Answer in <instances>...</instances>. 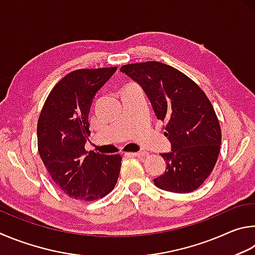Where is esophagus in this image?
<instances>
[{"label":"esophagus","instance_id":"esophagus-1","mask_svg":"<svg viewBox=\"0 0 255 255\" xmlns=\"http://www.w3.org/2000/svg\"><path fill=\"white\" fill-rule=\"evenodd\" d=\"M127 154L128 157H145V155H148L149 153L146 152V151H142V152H128Z\"/></svg>","mask_w":255,"mask_h":255}]
</instances>
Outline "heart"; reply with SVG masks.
Here are the masks:
<instances>
[{
  "instance_id": "b5f03b06",
  "label": "heart",
  "mask_w": 255,
  "mask_h": 255,
  "mask_svg": "<svg viewBox=\"0 0 255 255\" xmlns=\"http://www.w3.org/2000/svg\"><path fill=\"white\" fill-rule=\"evenodd\" d=\"M132 85H135V84H128V85H127V86H132Z\"/></svg>"
}]
</instances>
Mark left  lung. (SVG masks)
<instances>
[{"instance_id": "8db88e82", "label": "left lung", "mask_w": 255, "mask_h": 255, "mask_svg": "<svg viewBox=\"0 0 255 255\" xmlns=\"http://www.w3.org/2000/svg\"><path fill=\"white\" fill-rule=\"evenodd\" d=\"M121 71L141 85L155 116L166 122L172 151L161 154L167 168L154 185L178 194L196 190L211 175L221 149V125L211 101L193 79L162 62H135Z\"/></svg>"}]
</instances>
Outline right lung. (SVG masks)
I'll return each instance as SVG.
<instances>
[{
  "mask_svg": "<svg viewBox=\"0 0 255 255\" xmlns=\"http://www.w3.org/2000/svg\"><path fill=\"white\" fill-rule=\"evenodd\" d=\"M118 67L77 69L49 93L37 124L38 151L53 182L70 198L92 202L114 189L122 157L87 152L88 114L96 92Z\"/></svg>",
  "mask_w": 255,
  "mask_h": 255,
  "instance_id": "obj_1",
  "label": "right lung"
}]
</instances>
